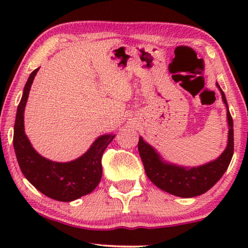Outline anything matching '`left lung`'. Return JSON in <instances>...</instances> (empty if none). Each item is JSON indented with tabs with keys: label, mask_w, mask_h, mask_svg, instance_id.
Here are the masks:
<instances>
[{
	"label": "left lung",
	"mask_w": 248,
	"mask_h": 248,
	"mask_svg": "<svg viewBox=\"0 0 248 248\" xmlns=\"http://www.w3.org/2000/svg\"><path fill=\"white\" fill-rule=\"evenodd\" d=\"M221 92L222 99L226 106V116L229 124V140L228 146L219 157L215 161L207 163L198 167H183L165 163L156 153L152 146L144 142L140 138L138 143L140 156L145 170L146 176L155 186L170 195L182 197V198H191L204 194L210 188L215 186L225 170H228L234 152V133L233 119L230 114L225 95L217 83Z\"/></svg>",
	"instance_id": "left-lung-1"
}]
</instances>
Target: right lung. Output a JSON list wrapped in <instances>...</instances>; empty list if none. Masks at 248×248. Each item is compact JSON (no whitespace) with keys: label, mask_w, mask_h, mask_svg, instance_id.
<instances>
[{"label":"right lung","mask_w":248,"mask_h":248,"mask_svg":"<svg viewBox=\"0 0 248 248\" xmlns=\"http://www.w3.org/2000/svg\"><path fill=\"white\" fill-rule=\"evenodd\" d=\"M38 70H33L29 75L17 107L13 137L15 154L20 170L36 189L51 199L69 202L90 194L97 187L103 175V153L115 134L99 137L85 154L72 162H52L37 153L24 131V110Z\"/></svg>","instance_id":"obj_1"}]
</instances>
